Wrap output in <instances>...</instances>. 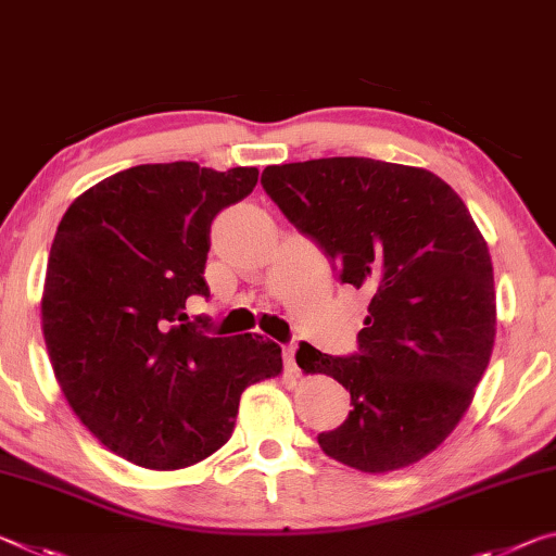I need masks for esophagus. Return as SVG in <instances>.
Masks as SVG:
<instances>
[{
    "label": "esophagus",
    "instance_id": "obj_1",
    "mask_svg": "<svg viewBox=\"0 0 556 556\" xmlns=\"http://www.w3.org/2000/svg\"><path fill=\"white\" fill-rule=\"evenodd\" d=\"M283 364L290 375H298V364H295V344H286L283 348Z\"/></svg>",
    "mask_w": 556,
    "mask_h": 556
}]
</instances>
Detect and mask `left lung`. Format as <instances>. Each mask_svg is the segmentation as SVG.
I'll use <instances>...</instances> for the list:
<instances>
[{
  "mask_svg": "<svg viewBox=\"0 0 556 556\" xmlns=\"http://www.w3.org/2000/svg\"><path fill=\"white\" fill-rule=\"evenodd\" d=\"M261 185L342 283L371 295L357 352H295L300 369L350 391L352 412L317 443L364 472L421 460L456 429L493 352V263L468 206L433 172L369 157L273 165Z\"/></svg>",
  "mask_w": 556,
  "mask_h": 556,
  "instance_id": "left-lung-1",
  "label": "left lung"
}]
</instances>
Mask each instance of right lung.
<instances>
[{
  "mask_svg": "<svg viewBox=\"0 0 556 556\" xmlns=\"http://www.w3.org/2000/svg\"><path fill=\"white\" fill-rule=\"evenodd\" d=\"M256 167L138 165L98 181L63 214L41 315L63 396L108 451L154 470L212 456L231 439L245 387L283 369L261 334L212 338L206 298L214 216L241 202Z\"/></svg>",
  "mask_w": 556,
  "mask_h": 556,
  "instance_id": "right-lung-1",
  "label": "right lung"
}]
</instances>
